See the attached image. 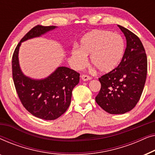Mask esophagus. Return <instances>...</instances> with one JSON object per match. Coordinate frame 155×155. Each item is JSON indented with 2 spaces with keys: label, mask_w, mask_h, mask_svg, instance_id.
Wrapping results in <instances>:
<instances>
[{
  "label": "esophagus",
  "mask_w": 155,
  "mask_h": 155,
  "mask_svg": "<svg viewBox=\"0 0 155 155\" xmlns=\"http://www.w3.org/2000/svg\"><path fill=\"white\" fill-rule=\"evenodd\" d=\"M81 79L83 80V81H88V80H90L92 78H91L90 76L87 75H82L81 76Z\"/></svg>",
  "instance_id": "obj_1"
}]
</instances>
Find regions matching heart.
I'll return each instance as SVG.
<instances>
[{"label": "heart", "instance_id": "heart-1", "mask_svg": "<svg viewBox=\"0 0 155 155\" xmlns=\"http://www.w3.org/2000/svg\"><path fill=\"white\" fill-rule=\"evenodd\" d=\"M126 44L123 37L117 34L103 29H93L80 39V48L71 51L76 67L85 64L87 56L90 55V63L100 73L107 74L114 71L124 58Z\"/></svg>", "mask_w": 155, "mask_h": 155}]
</instances>
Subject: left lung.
Segmentation results:
<instances>
[{"instance_id": "1", "label": "left lung", "mask_w": 155, "mask_h": 155, "mask_svg": "<svg viewBox=\"0 0 155 155\" xmlns=\"http://www.w3.org/2000/svg\"><path fill=\"white\" fill-rule=\"evenodd\" d=\"M124 34L126 48L121 62L111 73L99 78L101 89L96 102L111 114L130 111L140 98L147 72V60L140 39L132 31L118 25Z\"/></svg>"}]
</instances>
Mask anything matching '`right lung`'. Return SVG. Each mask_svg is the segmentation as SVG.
Returning <instances> with one entry per match:
<instances>
[{"label": "right lung", "mask_w": 155, "mask_h": 155, "mask_svg": "<svg viewBox=\"0 0 155 155\" xmlns=\"http://www.w3.org/2000/svg\"><path fill=\"white\" fill-rule=\"evenodd\" d=\"M56 28L41 25L33 27L18 44L12 59V78L21 102L29 113L44 120H55L66 111L71 104L72 91L79 83L80 74L61 66L45 78L28 77L20 68L19 49L22 42L41 37Z\"/></svg>", "instance_id": "add662e5"}]
</instances>
